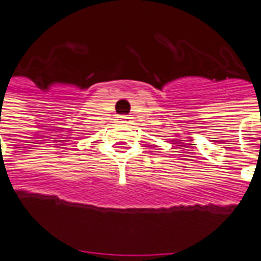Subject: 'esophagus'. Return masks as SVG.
<instances>
[{
	"mask_svg": "<svg viewBox=\"0 0 261 261\" xmlns=\"http://www.w3.org/2000/svg\"><path fill=\"white\" fill-rule=\"evenodd\" d=\"M127 119H129L127 116H120V122H122V123H125V122H127Z\"/></svg>",
	"mask_w": 261,
	"mask_h": 261,
	"instance_id": "esophagus-1",
	"label": "esophagus"
}]
</instances>
